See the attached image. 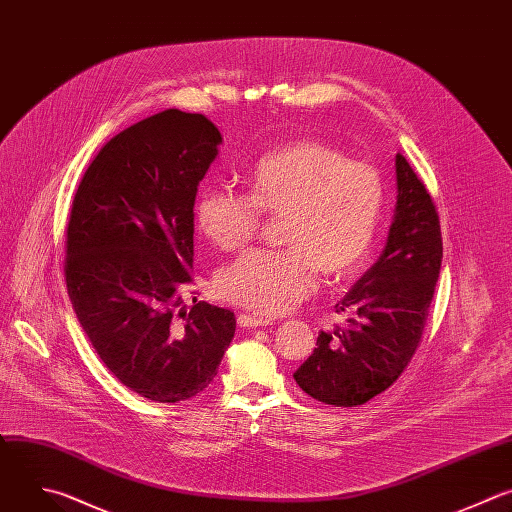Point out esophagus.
<instances>
[{
	"label": "esophagus",
	"instance_id": "34e87169",
	"mask_svg": "<svg viewBox=\"0 0 512 512\" xmlns=\"http://www.w3.org/2000/svg\"><path fill=\"white\" fill-rule=\"evenodd\" d=\"M238 325L244 329H258V327H268L272 323L268 319H260V317H252V315H240Z\"/></svg>",
	"mask_w": 512,
	"mask_h": 512
}]
</instances>
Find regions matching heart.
<instances>
[{
  "instance_id": "b5f03b06",
  "label": "heart",
  "mask_w": 512,
  "mask_h": 512,
  "mask_svg": "<svg viewBox=\"0 0 512 512\" xmlns=\"http://www.w3.org/2000/svg\"><path fill=\"white\" fill-rule=\"evenodd\" d=\"M385 212L381 173L321 141L300 139L256 161L248 195L206 187L195 201L199 232L222 250L248 244L262 214L286 216V250H252L224 266L218 292L262 317L292 311L329 280L355 276L371 258Z\"/></svg>"
}]
</instances>
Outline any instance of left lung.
Listing matches in <instances>:
<instances>
[{
  "mask_svg": "<svg viewBox=\"0 0 512 512\" xmlns=\"http://www.w3.org/2000/svg\"><path fill=\"white\" fill-rule=\"evenodd\" d=\"M397 201L377 262L335 304L345 325L321 331L294 373L311 397L353 407L385 391L412 361L442 266L436 206L403 155H395Z\"/></svg>",
  "mask_w": 512,
  "mask_h": 512,
  "instance_id": "left-lung-1",
  "label": "left lung"
}]
</instances>
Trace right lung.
Instances as JSON below:
<instances>
[{
    "instance_id": "obj_1",
    "label": "right lung",
    "mask_w": 512,
    "mask_h": 512,
    "mask_svg": "<svg viewBox=\"0 0 512 512\" xmlns=\"http://www.w3.org/2000/svg\"><path fill=\"white\" fill-rule=\"evenodd\" d=\"M220 145L210 119L163 111L102 147L74 195L64 268L72 309L102 363L151 401L201 393L236 333L232 311L183 304L197 185Z\"/></svg>"
}]
</instances>
